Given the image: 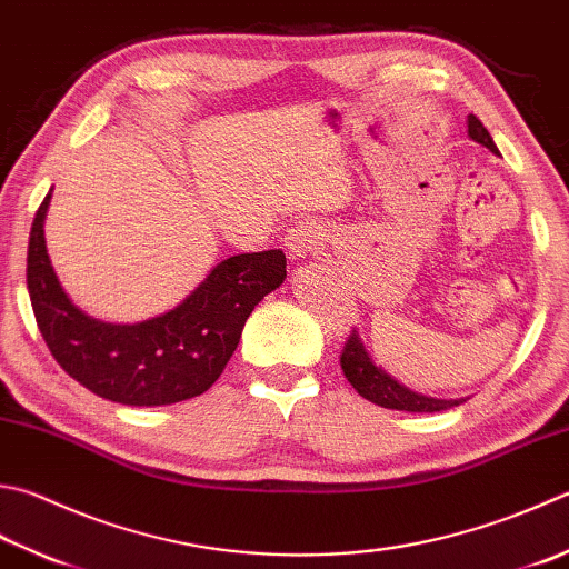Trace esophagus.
Masks as SVG:
<instances>
[{"label":"esophagus","mask_w":569,"mask_h":569,"mask_svg":"<svg viewBox=\"0 0 569 569\" xmlns=\"http://www.w3.org/2000/svg\"><path fill=\"white\" fill-rule=\"evenodd\" d=\"M321 244V232L315 222H299L284 234V250L292 260H302L307 254H315Z\"/></svg>","instance_id":"1"}]
</instances>
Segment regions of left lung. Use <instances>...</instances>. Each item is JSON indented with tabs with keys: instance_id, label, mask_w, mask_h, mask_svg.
<instances>
[{
	"instance_id": "1",
	"label": "left lung",
	"mask_w": 569,
	"mask_h": 569,
	"mask_svg": "<svg viewBox=\"0 0 569 569\" xmlns=\"http://www.w3.org/2000/svg\"><path fill=\"white\" fill-rule=\"evenodd\" d=\"M468 136L473 138L476 143L486 146L488 151L498 153L496 143L488 133V128L478 121V118L470 113L468 116ZM341 369H345L347 381L357 389L359 396L363 399L383 406V409H396V411H411V413H433V411H446L451 406H458L463 401H446V399H433V396H423L416 393L411 389H406L403 383L391 379L381 367H377L371 359V353L363 347V341L359 337L357 329H351V335L347 337V345L341 349Z\"/></svg>"
}]
</instances>
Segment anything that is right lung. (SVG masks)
I'll list each match as a JSON object with an SVG mask.
<instances>
[{
	"mask_svg": "<svg viewBox=\"0 0 569 569\" xmlns=\"http://www.w3.org/2000/svg\"><path fill=\"white\" fill-rule=\"evenodd\" d=\"M41 202L29 232L27 289L37 325L59 367L101 399L126 406H166L206 393L238 349L257 302L287 277L282 250L222 260L170 312L109 325L83 315L53 272Z\"/></svg>",
	"mask_w": 569,
	"mask_h": 569,
	"instance_id": "add662e5",
	"label": "right lung"
}]
</instances>
